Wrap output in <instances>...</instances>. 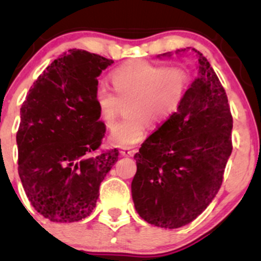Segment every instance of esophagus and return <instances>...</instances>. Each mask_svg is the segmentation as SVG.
Instances as JSON below:
<instances>
[{
  "instance_id": "obj_1",
  "label": "esophagus",
  "mask_w": 261,
  "mask_h": 261,
  "mask_svg": "<svg viewBox=\"0 0 261 261\" xmlns=\"http://www.w3.org/2000/svg\"><path fill=\"white\" fill-rule=\"evenodd\" d=\"M120 153L122 155H127V157H133V155L136 153V149H131V148H128V147H125V148L121 149Z\"/></svg>"
}]
</instances>
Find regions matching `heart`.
I'll list each match as a JSON object with an SVG mask.
<instances>
[{"mask_svg":"<svg viewBox=\"0 0 261 261\" xmlns=\"http://www.w3.org/2000/svg\"><path fill=\"white\" fill-rule=\"evenodd\" d=\"M115 94L98 86L95 104L107 127L115 124L124 104L127 118L113 128L110 145L130 147L142 141L148 127L168 121L181 107L190 85V72L184 65L163 66L139 61L116 68L110 76Z\"/></svg>","mask_w":261,"mask_h":261,"instance_id":"1","label":"heart"}]
</instances>
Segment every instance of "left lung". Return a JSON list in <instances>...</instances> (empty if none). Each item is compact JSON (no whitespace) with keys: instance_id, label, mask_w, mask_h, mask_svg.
I'll return each instance as SVG.
<instances>
[{"instance_id":"obj_1","label":"left lung","mask_w":261,"mask_h":261,"mask_svg":"<svg viewBox=\"0 0 261 261\" xmlns=\"http://www.w3.org/2000/svg\"><path fill=\"white\" fill-rule=\"evenodd\" d=\"M193 50L199 74L181 107L134 155L135 208L146 222L162 228H179L205 211L220 190L233 148L226 91L207 59Z\"/></svg>"}]
</instances>
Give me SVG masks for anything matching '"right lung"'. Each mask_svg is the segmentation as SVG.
Returning <instances> with one entry per match:
<instances>
[{
	"label": "right lung",
	"instance_id": "add662e5",
	"mask_svg": "<svg viewBox=\"0 0 261 261\" xmlns=\"http://www.w3.org/2000/svg\"><path fill=\"white\" fill-rule=\"evenodd\" d=\"M113 60L71 49L46 67L20 108L18 174L29 201L54 222H76L95 207L116 148L95 154L106 125L99 121L97 77Z\"/></svg>",
	"mask_w": 261,
	"mask_h": 261
}]
</instances>
